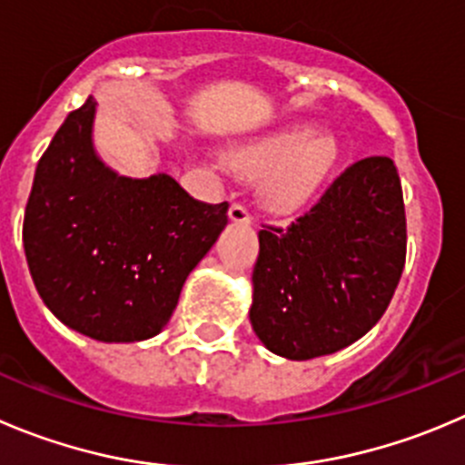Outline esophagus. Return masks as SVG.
<instances>
[{"label":"esophagus","mask_w":465,"mask_h":465,"mask_svg":"<svg viewBox=\"0 0 465 465\" xmlns=\"http://www.w3.org/2000/svg\"><path fill=\"white\" fill-rule=\"evenodd\" d=\"M228 216H230V221H232V223H251L249 210H246L244 205H240V203H235V205H230Z\"/></svg>","instance_id":"34e87169"}]
</instances>
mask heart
I'll return each instance as SVG.
<instances>
[{
  "instance_id": "obj_1",
  "label": "heart",
  "mask_w": 465,
  "mask_h": 465,
  "mask_svg": "<svg viewBox=\"0 0 465 465\" xmlns=\"http://www.w3.org/2000/svg\"><path fill=\"white\" fill-rule=\"evenodd\" d=\"M225 162L242 175H258V196L281 214L299 212L326 187L340 162V143L331 132L308 123L251 134L228 148Z\"/></svg>"
}]
</instances>
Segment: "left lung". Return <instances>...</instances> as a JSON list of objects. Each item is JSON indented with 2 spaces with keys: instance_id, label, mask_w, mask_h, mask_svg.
<instances>
[{
  "instance_id": "1",
  "label": "left lung",
  "mask_w": 465,
  "mask_h": 465,
  "mask_svg": "<svg viewBox=\"0 0 465 465\" xmlns=\"http://www.w3.org/2000/svg\"><path fill=\"white\" fill-rule=\"evenodd\" d=\"M251 326L290 361L326 356L368 333L391 303L406 260L401 183L391 157L349 166L290 228L264 225Z\"/></svg>"
}]
</instances>
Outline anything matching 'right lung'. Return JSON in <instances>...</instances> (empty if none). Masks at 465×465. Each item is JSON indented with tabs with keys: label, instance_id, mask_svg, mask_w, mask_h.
Wrapping results in <instances>:
<instances>
[{
	"label": "right lung",
	"instance_id": "obj_1",
	"mask_svg": "<svg viewBox=\"0 0 465 465\" xmlns=\"http://www.w3.org/2000/svg\"><path fill=\"white\" fill-rule=\"evenodd\" d=\"M95 97L68 114L41 157L25 212L26 264L43 303L100 342H141L169 324L184 281L228 223L171 175L127 178L93 145Z\"/></svg>",
	"mask_w": 465,
	"mask_h": 465
}]
</instances>
